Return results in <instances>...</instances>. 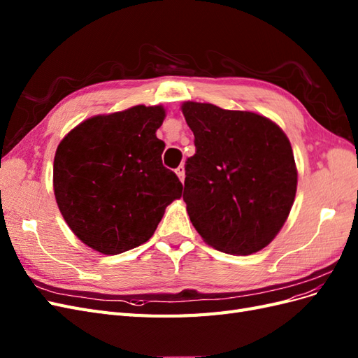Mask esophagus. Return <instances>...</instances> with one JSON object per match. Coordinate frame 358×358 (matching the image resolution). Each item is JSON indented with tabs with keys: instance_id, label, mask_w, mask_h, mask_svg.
<instances>
[{
	"instance_id": "34e87169",
	"label": "esophagus",
	"mask_w": 358,
	"mask_h": 358,
	"mask_svg": "<svg viewBox=\"0 0 358 358\" xmlns=\"http://www.w3.org/2000/svg\"><path fill=\"white\" fill-rule=\"evenodd\" d=\"M176 175H178V178L180 179V182H183V179H185V167L179 166V167L176 169Z\"/></svg>"
}]
</instances>
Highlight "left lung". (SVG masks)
<instances>
[{"label":"left lung","instance_id":"8db88e82","mask_svg":"<svg viewBox=\"0 0 358 358\" xmlns=\"http://www.w3.org/2000/svg\"><path fill=\"white\" fill-rule=\"evenodd\" d=\"M194 133L183 200L203 241L218 251H262L285 224L297 191V167L288 137L268 117L185 101Z\"/></svg>","mask_w":358,"mask_h":358}]
</instances>
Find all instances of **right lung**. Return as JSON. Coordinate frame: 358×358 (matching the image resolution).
Instances as JSON below:
<instances>
[{
    "instance_id": "right-lung-1",
    "label": "right lung",
    "mask_w": 358,
    "mask_h": 358,
    "mask_svg": "<svg viewBox=\"0 0 358 358\" xmlns=\"http://www.w3.org/2000/svg\"><path fill=\"white\" fill-rule=\"evenodd\" d=\"M162 106L96 115L61 140L53 192L70 230L86 246L116 255L148 242L182 183L162 166Z\"/></svg>"
}]
</instances>
